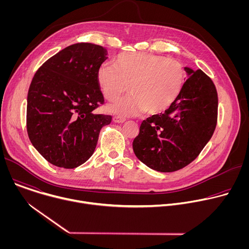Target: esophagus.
<instances>
[{"label":"esophagus","instance_id":"esophagus-1","mask_svg":"<svg viewBox=\"0 0 249 249\" xmlns=\"http://www.w3.org/2000/svg\"><path fill=\"white\" fill-rule=\"evenodd\" d=\"M113 121H114L115 123H124V122L126 121V119H125V118L118 117V116H115V117H113Z\"/></svg>","mask_w":249,"mask_h":249}]
</instances>
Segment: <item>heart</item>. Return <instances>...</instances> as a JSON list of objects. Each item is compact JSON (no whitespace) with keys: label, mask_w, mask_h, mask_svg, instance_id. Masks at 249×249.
I'll list each match as a JSON object with an SVG mask.
<instances>
[{"label":"heart","mask_w":249,"mask_h":249,"mask_svg":"<svg viewBox=\"0 0 249 249\" xmlns=\"http://www.w3.org/2000/svg\"><path fill=\"white\" fill-rule=\"evenodd\" d=\"M97 83L108 100L130 94L110 106L119 116H133L146 110L160 114L179 97L185 81L183 65L175 59L146 52H124L114 58V65L103 63L97 70Z\"/></svg>","instance_id":"1"}]
</instances>
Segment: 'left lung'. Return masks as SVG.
Listing matches in <instances>:
<instances>
[{
  "mask_svg": "<svg viewBox=\"0 0 249 249\" xmlns=\"http://www.w3.org/2000/svg\"><path fill=\"white\" fill-rule=\"evenodd\" d=\"M188 75L177 100L164 111L142 122L133 141L136 157L160 172L192 162L212 138L218 119V93L202 70L184 68Z\"/></svg>",
  "mask_w": 249,
  "mask_h": 249,
  "instance_id": "obj_1",
  "label": "left lung"
}]
</instances>
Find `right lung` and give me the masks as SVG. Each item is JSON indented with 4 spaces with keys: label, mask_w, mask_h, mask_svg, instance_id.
<instances>
[{
    "label": "right lung",
    "mask_w": 249,
    "mask_h": 249,
    "mask_svg": "<svg viewBox=\"0 0 249 249\" xmlns=\"http://www.w3.org/2000/svg\"><path fill=\"white\" fill-rule=\"evenodd\" d=\"M107 51L91 43L70 45L35 73L27 93L26 129L33 147L50 163L75 168L93 154L110 115L95 114L104 98L97 70Z\"/></svg>",
    "instance_id": "1"
}]
</instances>
